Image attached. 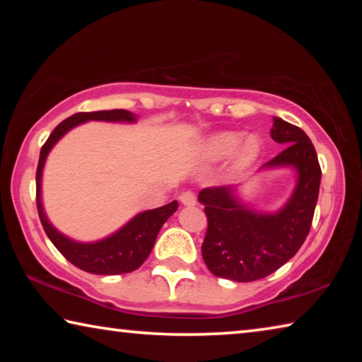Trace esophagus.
<instances>
[{
  "label": "esophagus",
  "instance_id": "34e87169",
  "mask_svg": "<svg viewBox=\"0 0 362 362\" xmlns=\"http://www.w3.org/2000/svg\"><path fill=\"white\" fill-rule=\"evenodd\" d=\"M179 199L183 206H194L196 204V196L192 192H183L179 196Z\"/></svg>",
  "mask_w": 362,
  "mask_h": 362
}]
</instances>
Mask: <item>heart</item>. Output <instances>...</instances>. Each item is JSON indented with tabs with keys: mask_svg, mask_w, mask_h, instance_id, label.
<instances>
[{
	"mask_svg": "<svg viewBox=\"0 0 362 362\" xmlns=\"http://www.w3.org/2000/svg\"><path fill=\"white\" fill-rule=\"evenodd\" d=\"M243 134L236 131H225L216 134L207 144V155L212 159H225L236 151L233 159V169L243 173L252 166L260 155V142L257 137H247L243 140Z\"/></svg>",
	"mask_w": 362,
	"mask_h": 362,
	"instance_id": "1",
	"label": "heart"
}]
</instances>
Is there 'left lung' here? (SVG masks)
Here are the masks:
<instances>
[{"label": "left lung", "mask_w": 362, "mask_h": 362, "mask_svg": "<svg viewBox=\"0 0 362 362\" xmlns=\"http://www.w3.org/2000/svg\"><path fill=\"white\" fill-rule=\"evenodd\" d=\"M272 139L284 150L259 169H293L296 187L273 212L257 211L240 194L241 185L201 189L207 231L201 252L218 278L250 283L268 276L291 260L310 233L320 194L321 168L308 136L300 127L273 118Z\"/></svg>", "instance_id": "left-lung-1"}]
</instances>
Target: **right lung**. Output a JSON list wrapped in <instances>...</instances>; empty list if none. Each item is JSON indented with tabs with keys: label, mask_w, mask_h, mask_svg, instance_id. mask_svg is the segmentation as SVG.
Instances as JSON below:
<instances>
[{
	"label": "right lung",
	"mask_w": 362,
	"mask_h": 362,
	"mask_svg": "<svg viewBox=\"0 0 362 362\" xmlns=\"http://www.w3.org/2000/svg\"><path fill=\"white\" fill-rule=\"evenodd\" d=\"M88 121L129 122L132 124L137 121V115L127 112V110H103V112L93 113H76L60 122L49 136L46 144L42 145L38 169H36V206H38L40 220L49 240L59 249V252L75 267L88 273L107 274V276L131 273L142 265L146 257L150 255L161 226L179 207L177 201L163 207H156V209L139 212L137 216H134L129 222L122 225L112 235L90 243L71 240L64 233H60L47 218L45 206H42L41 180L47 155L66 132Z\"/></svg>",
	"instance_id": "add662e5"
}]
</instances>
